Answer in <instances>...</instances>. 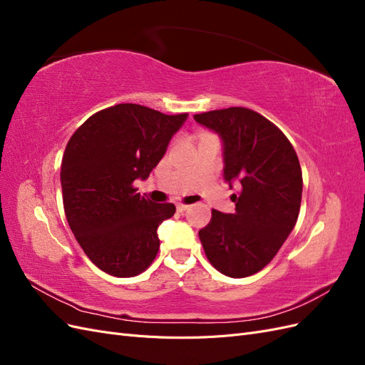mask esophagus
<instances>
[{
  "instance_id": "34e87169",
  "label": "esophagus",
  "mask_w": 365,
  "mask_h": 365,
  "mask_svg": "<svg viewBox=\"0 0 365 365\" xmlns=\"http://www.w3.org/2000/svg\"><path fill=\"white\" fill-rule=\"evenodd\" d=\"M189 207H190V205H187V204H178V205H176V210H178L180 213H182V212H185V210L189 208Z\"/></svg>"
}]
</instances>
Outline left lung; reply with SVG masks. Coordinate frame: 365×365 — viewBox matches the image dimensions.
Returning <instances> with one entry per match:
<instances>
[{
	"mask_svg": "<svg viewBox=\"0 0 365 365\" xmlns=\"http://www.w3.org/2000/svg\"><path fill=\"white\" fill-rule=\"evenodd\" d=\"M197 123L224 143V178L240 190L231 196L235 213L212 212L200 230L205 256L233 279L263 269L282 248L300 213L303 176L300 161L283 132L248 108L196 114Z\"/></svg>",
	"mask_w": 365,
	"mask_h": 365,
	"instance_id": "left-lung-1",
	"label": "left lung"
}]
</instances>
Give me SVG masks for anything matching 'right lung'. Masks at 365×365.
I'll use <instances>...</instances> for the list:
<instances>
[{
  "instance_id": "1",
  "label": "right lung",
  "mask_w": 365,
  "mask_h": 365,
  "mask_svg": "<svg viewBox=\"0 0 365 365\" xmlns=\"http://www.w3.org/2000/svg\"><path fill=\"white\" fill-rule=\"evenodd\" d=\"M187 117L120 103L93 114L65 148V216L88 259L106 274L135 277L155 259L157 230L175 205L152 202L134 181L148 178Z\"/></svg>"
}]
</instances>
